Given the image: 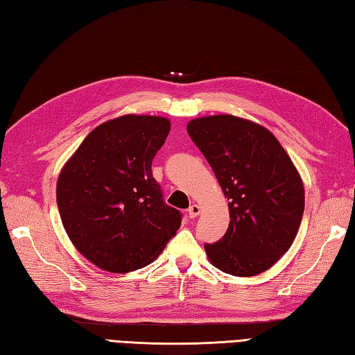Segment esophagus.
<instances>
[{
  "label": "esophagus",
  "mask_w": 355,
  "mask_h": 355,
  "mask_svg": "<svg viewBox=\"0 0 355 355\" xmlns=\"http://www.w3.org/2000/svg\"><path fill=\"white\" fill-rule=\"evenodd\" d=\"M187 214H189L191 218H197L200 215V206L198 205H192L187 210Z\"/></svg>",
  "instance_id": "obj_1"
}]
</instances>
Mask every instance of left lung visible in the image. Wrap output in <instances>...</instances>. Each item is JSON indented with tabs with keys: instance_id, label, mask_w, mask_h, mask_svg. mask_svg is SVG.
I'll use <instances>...</instances> for the list:
<instances>
[{
	"instance_id": "1",
	"label": "left lung",
	"mask_w": 355,
	"mask_h": 355,
	"mask_svg": "<svg viewBox=\"0 0 355 355\" xmlns=\"http://www.w3.org/2000/svg\"><path fill=\"white\" fill-rule=\"evenodd\" d=\"M187 132L229 200L225 235L205 244L224 273L256 276L288 252L305 207L296 166L267 128L230 114L193 119Z\"/></svg>"
}]
</instances>
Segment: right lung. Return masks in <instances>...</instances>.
I'll return each mask as SVG.
<instances>
[{"label":"right lung","mask_w":355,"mask_h":355,"mask_svg":"<svg viewBox=\"0 0 355 355\" xmlns=\"http://www.w3.org/2000/svg\"><path fill=\"white\" fill-rule=\"evenodd\" d=\"M171 131L166 117L128 114L89 132L56 184L64 229L96 267L128 273L146 267L182 225L153 177L157 150Z\"/></svg>","instance_id":"add662e5"}]
</instances>
